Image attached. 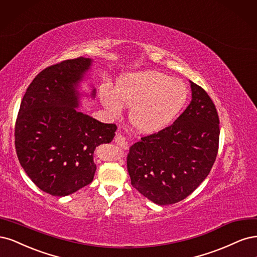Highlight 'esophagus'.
Instances as JSON below:
<instances>
[{"mask_svg": "<svg viewBox=\"0 0 257 257\" xmlns=\"http://www.w3.org/2000/svg\"><path fill=\"white\" fill-rule=\"evenodd\" d=\"M114 141H115V143H116L117 145H119L120 147L125 148V150H127V148H128V143H127V141H126V138L123 137L122 135L117 134L116 136H115Z\"/></svg>", "mask_w": 257, "mask_h": 257, "instance_id": "1", "label": "esophagus"}]
</instances>
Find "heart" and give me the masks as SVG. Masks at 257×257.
<instances>
[{"instance_id":"heart-1","label":"heart","mask_w":257,"mask_h":257,"mask_svg":"<svg viewBox=\"0 0 257 257\" xmlns=\"http://www.w3.org/2000/svg\"><path fill=\"white\" fill-rule=\"evenodd\" d=\"M184 82L155 70L131 72L121 76L116 89L104 87L101 99L113 115H119L121 104L131 107L129 119L141 134H156L175 120L188 100Z\"/></svg>"}]
</instances>
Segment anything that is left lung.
<instances>
[{"label": "left lung", "mask_w": 257, "mask_h": 257, "mask_svg": "<svg viewBox=\"0 0 257 257\" xmlns=\"http://www.w3.org/2000/svg\"><path fill=\"white\" fill-rule=\"evenodd\" d=\"M192 99L171 126L130 147L131 185L161 206L183 201L202 184L216 161L219 116L210 97L190 81Z\"/></svg>", "instance_id": "1"}]
</instances>
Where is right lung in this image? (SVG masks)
Returning <instances> with one entry per match:
<instances>
[{"mask_svg": "<svg viewBox=\"0 0 257 257\" xmlns=\"http://www.w3.org/2000/svg\"><path fill=\"white\" fill-rule=\"evenodd\" d=\"M93 60L78 57L47 67L28 87L15 127L19 162L40 190L66 196L93 181L94 152L110 143L116 125L78 110L80 83ZM93 87L90 97L95 98Z\"/></svg>", "mask_w": 257, "mask_h": 257, "instance_id": "add662e5", "label": "right lung"}]
</instances>
